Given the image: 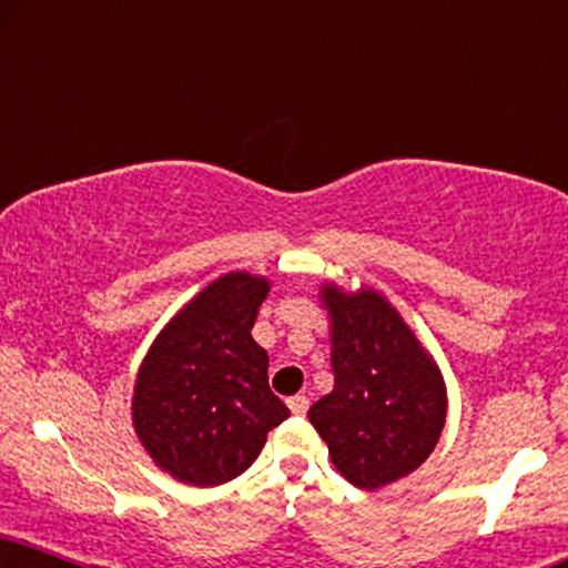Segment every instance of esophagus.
Listing matches in <instances>:
<instances>
[{
  "mask_svg": "<svg viewBox=\"0 0 568 568\" xmlns=\"http://www.w3.org/2000/svg\"><path fill=\"white\" fill-rule=\"evenodd\" d=\"M286 404H290L292 415H305L307 407H311V399H307V396L297 394V396H290V399H286Z\"/></svg>",
  "mask_w": 568,
  "mask_h": 568,
  "instance_id": "1",
  "label": "esophagus"
}]
</instances>
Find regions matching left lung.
Wrapping results in <instances>:
<instances>
[{
	"label": "left lung",
	"mask_w": 568,
	"mask_h": 568,
	"mask_svg": "<svg viewBox=\"0 0 568 568\" xmlns=\"http://www.w3.org/2000/svg\"><path fill=\"white\" fill-rule=\"evenodd\" d=\"M331 318L334 392L307 412L334 467L375 490L415 473L446 423V386L402 315L373 290H321Z\"/></svg>",
	"instance_id": "8db88e82"
}]
</instances>
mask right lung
Here are the masks:
<instances>
[{"label": "right lung", "instance_id": "add662e5", "mask_svg": "<svg viewBox=\"0 0 568 568\" xmlns=\"http://www.w3.org/2000/svg\"><path fill=\"white\" fill-rule=\"evenodd\" d=\"M268 282L245 271L216 278L166 323L138 371L132 425L180 483H230L290 417L268 388V355L250 336Z\"/></svg>", "mask_w": 568, "mask_h": 568}]
</instances>
